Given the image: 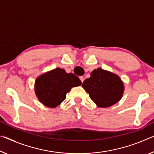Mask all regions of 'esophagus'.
<instances>
[{
    "instance_id": "34e87169",
    "label": "esophagus",
    "mask_w": 154,
    "mask_h": 154,
    "mask_svg": "<svg viewBox=\"0 0 154 154\" xmlns=\"http://www.w3.org/2000/svg\"><path fill=\"white\" fill-rule=\"evenodd\" d=\"M79 79H80V80H81V82H82V83H83V82H84V77H83V76H81V77H79Z\"/></svg>"
}]
</instances>
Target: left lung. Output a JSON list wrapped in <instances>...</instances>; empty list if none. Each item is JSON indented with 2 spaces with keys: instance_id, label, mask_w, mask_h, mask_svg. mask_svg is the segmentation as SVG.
Listing matches in <instances>:
<instances>
[{
  "instance_id": "8db88e82",
  "label": "left lung",
  "mask_w": 154,
  "mask_h": 154,
  "mask_svg": "<svg viewBox=\"0 0 154 154\" xmlns=\"http://www.w3.org/2000/svg\"><path fill=\"white\" fill-rule=\"evenodd\" d=\"M82 84L90 99L100 108H108L121 99L124 86L118 75L97 68Z\"/></svg>"
}]
</instances>
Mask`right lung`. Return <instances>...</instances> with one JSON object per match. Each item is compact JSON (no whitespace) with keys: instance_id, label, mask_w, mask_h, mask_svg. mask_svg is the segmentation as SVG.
<instances>
[{"instance_id":"add662e5","label":"right lung","mask_w":154,"mask_h":154,"mask_svg":"<svg viewBox=\"0 0 154 154\" xmlns=\"http://www.w3.org/2000/svg\"><path fill=\"white\" fill-rule=\"evenodd\" d=\"M81 84L76 75L57 68L37 78L35 91L41 103L48 108H55L66 99L72 87Z\"/></svg>"}]
</instances>
